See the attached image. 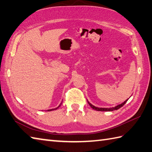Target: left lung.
<instances>
[{"instance_id":"1","label":"left lung","mask_w":152,"mask_h":152,"mask_svg":"<svg viewBox=\"0 0 152 152\" xmlns=\"http://www.w3.org/2000/svg\"><path fill=\"white\" fill-rule=\"evenodd\" d=\"M128 101V99L127 100H126L125 101H124V102H123V103H121V104H119V105H118V106H115V107H113V108H98V107H95V106H93V105H92L91 103H89V102H88V104H89V106H91V107L93 108V109H94V110H96V111H106V112H107V111H113V110H118V109H119V108H120L121 107H122L123 106H124L126 102H127V101Z\"/></svg>"}]
</instances>
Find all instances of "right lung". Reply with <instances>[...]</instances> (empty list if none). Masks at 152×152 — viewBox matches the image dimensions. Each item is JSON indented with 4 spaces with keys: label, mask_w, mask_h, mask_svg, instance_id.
I'll return each mask as SVG.
<instances>
[{
    "label": "right lung",
    "mask_w": 152,
    "mask_h": 152,
    "mask_svg": "<svg viewBox=\"0 0 152 152\" xmlns=\"http://www.w3.org/2000/svg\"><path fill=\"white\" fill-rule=\"evenodd\" d=\"M61 105V104L59 106H58V107H57V108H53V109H51V110H48V111H51V110H56V109H57L58 108H59V106Z\"/></svg>",
    "instance_id": "right-lung-1"
}]
</instances>
